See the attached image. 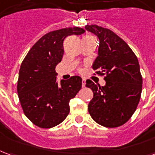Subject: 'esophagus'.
<instances>
[{
  "instance_id": "1",
  "label": "esophagus",
  "mask_w": 155,
  "mask_h": 155,
  "mask_svg": "<svg viewBox=\"0 0 155 155\" xmlns=\"http://www.w3.org/2000/svg\"><path fill=\"white\" fill-rule=\"evenodd\" d=\"M84 86H85V79L83 78V79H82V87L84 88Z\"/></svg>"
}]
</instances>
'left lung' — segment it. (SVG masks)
<instances>
[{"instance_id": "obj_1", "label": "left lung", "mask_w": 155, "mask_h": 155, "mask_svg": "<svg viewBox=\"0 0 155 155\" xmlns=\"http://www.w3.org/2000/svg\"><path fill=\"white\" fill-rule=\"evenodd\" d=\"M100 41L98 56L92 68L104 75V86L91 80L85 86L93 91L88 110L92 119L102 126L115 128L125 124L136 110L142 92L140 64L133 51L120 36L97 25H85Z\"/></svg>"}]
</instances>
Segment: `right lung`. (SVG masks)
<instances>
[{"label":"right lung","mask_w":155,"mask_h":155,"mask_svg":"<svg viewBox=\"0 0 155 155\" xmlns=\"http://www.w3.org/2000/svg\"><path fill=\"white\" fill-rule=\"evenodd\" d=\"M84 32L81 27L49 32L32 46L22 61L17 81L18 97L24 114L36 126H56L69 114V102L81 89L82 79L74 75L61 80L59 84L55 66L64 54V39Z\"/></svg>","instance_id":"add662e5"}]
</instances>
